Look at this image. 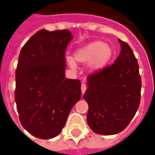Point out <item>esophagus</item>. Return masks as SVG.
<instances>
[{
  "mask_svg": "<svg viewBox=\"0 0 155 155\" xmlns=\"http://www.w3.org/2000/svg\"><path fill=\"white\" fill-rule=\"evenodd\" d=\"M87 89V86L85 84H82V85H81V91H82V94H84V92L86 91Z\"/></svg>",
  "mask_w": 155,
  "mask_h": 155,
  "instance_id": "esophagus-1",
  "label": "esophagus"
}]
</instances>
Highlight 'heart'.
<instances>
[{
  "label": "heart",
  "mask_w": 155,
  "mask_h": 155,
  "mask_svg": "<svg viewBox=\"0 0 155 155\" xmlns=\"http://www.w3.org/2000/svg\"><path fill=\"white\" fill-rule=\"evenodd\" d=\"M74 60L80 63H89V67L94 71L103 69L109 62L113 57L111 47L103 41H94L74 52ZM71 68L75 67L74 59L71 57L66 58Z\"/></svg>",
  "instance_id": "heart-1"
}]
</instances>
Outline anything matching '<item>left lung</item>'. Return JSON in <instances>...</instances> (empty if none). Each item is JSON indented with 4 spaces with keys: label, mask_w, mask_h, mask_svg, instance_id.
I'll use <instances>...</instances> for the list:
<instances>
[{
    "label": "left lung",
    "mask_w": 155,
    "mask_h": 155,
    "mask_svg": "<svg viewBox=\"0 0 155 155\" xmlns=\"http://www.w3.org/2000/svg\"><path fill=\"white\" fill-rule=\"evenodd\" d=\"M113 64L89 74L84 98L87 122L94 132L114 135L129 125L140 106L141 78L137 59L126 42Z\"/></svg>",
    "instance_id": "obj_1"
}]
</instances>
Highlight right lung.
<instances>
[{"label":"right lung","instance_id":"1","mask_svg":"<svg viewBox=\"0 0 155 155\" xmlns=\"http://www.w3.org/2000/svg\"><path fill=\"white\" fill-rule=\"evenodd\" d=\"M71 39L66 29H41L19 53L15 99L21 125L37 138L59 135L81 98V81L65 78V52Z\"/></svg>","mask_w":155,"mask_h":155}]
</instances>
